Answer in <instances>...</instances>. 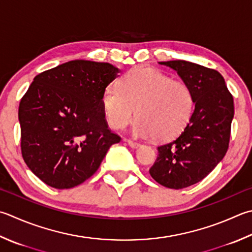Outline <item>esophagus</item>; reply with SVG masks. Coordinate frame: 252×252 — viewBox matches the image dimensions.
<instances>
[{
  "label": "esophagus",
  "mask_w": 252,
  "mask_h": 252,
  "mask_svg": "<svg viewBox=\"0 0 252 252\" xmlns=\"http://www.w3.org/2000/svg\"><path fill=\"white\" fill-rule=\"evenodd\" d=\"M125 141H127V144L129 145L131 148H138V147H140L139 142H136V141L131 140V139H125Z\"/></svg>",
  "instance_id": "34e87169"
}]
</instances>
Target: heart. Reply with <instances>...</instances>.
<instances>
[{
  "mask_svg": "<svg viewBox=\"0 0 252 252\" xmlns=\"http://www.w3.org/2000/svg\"><path fill=\"white\" fill-rule=\"evenodd\" d=\"M103 111L114 129L126 127L137 115L132 134L141 138L171 140L189 124L194 94L188 84L161 71L141 67L128 72L121 85L111 83L102 95ZM137 110H135V107Z\"/></svg>",
  "mask_w": 252,
  "mask_h": 252,
  "instance_id": "heart-1",
  "label": "heart"
}]
</instances>
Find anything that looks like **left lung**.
Here are the masks:
<instances>
[{
    "instance_id": "8db88e82",
    "label": "left lung",
    "mask_w": 252,
    "mask_h": 252,
    "mask_svg": "<svg viewBox=\"0 0 252 252\" xmlns=\"http://www.w3.org/2000/svg\"><path fill=\"white\" fill-rule=\"evenodd\" d=\"M159 63L177 71L195 101L187 127L173 141L158 147V157L149 170L155 181L179 189L200 182L225 157L234 98L222 75L214 69L185 60Z\"/></svg>"
}]
</instances>
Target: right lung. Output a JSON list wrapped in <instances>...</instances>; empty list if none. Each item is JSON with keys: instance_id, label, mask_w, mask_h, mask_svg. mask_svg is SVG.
<instances>
[{"instance_id": "obj_1", "label": "right lung", "mask_w": 252, "mask_h": 252, "mask_svg": "<svg viewBox=\"0 0 252 252\" xmlns=\"http://www.w3.org/2000/svg\"><path fill=\"white\" fill-rule=\"evenodd\" d=\"M120 70L107 63L72 60L39 73L21 99V149L42 182L63 189L96 172L121 141L108 128L102 95Z\"/></svg>"}]
</instances>
